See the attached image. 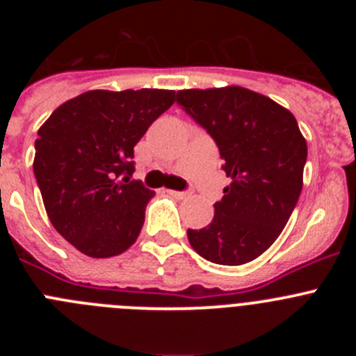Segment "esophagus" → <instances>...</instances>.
Masks as SVG:
<instances>
[{
    "instance_id": "esophagus-1",
    "label": "esophagus",
    "mask_w": 356,
    "mask_h": 356,
    "mask_svg": "<svg viewBox=\"0 0 356 356\" xmlns=\"http://www.w3.org/2000/svg\"><path fill=\"white\" fill-rule=\"evenodd\" d=\"M169 196L176 197V200H184V197L188 196V193H181V191H168Z\"/></svg>"
}]
</instances>
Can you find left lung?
I'll return each instance as SVG.
<instances>
[{"instance_id":"obj_1","label":"left lung","mask_w":356,"mask_h":356,"mask_svg":"<svg viewBox=\"0 0 356 356\" xmlns=\"http://www.w3.org/2000/svg\"><path fill=\"white\" fill-rule=\"evenodd\" d=\"M178 103L219 146L229 185L213 219L187 229L191 246L221 266H242L271 248L303 188L307 140L291 110L238 85L178 90Z\"/></svg>"}]
</instances>
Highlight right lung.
Listing matches in <instances>:
<instances>
[{
	"instance_id": "add662e5",
	"label": "right lung",
	"mask_w": 356,
	"mask_h": 356,
	"mask_svg": "<svg viewBox=\"0 0 356 356\" xmlns=\"http://www.w3.org/2000/svg\"><path fill=\"white\" fill-rule=\"evenodd\" d=\"M175 90H87L37 131L33 172L55 229L92 259L137 241L155 196L134 175V147L175 103Z\"/></svg>"
}]
</instances>
